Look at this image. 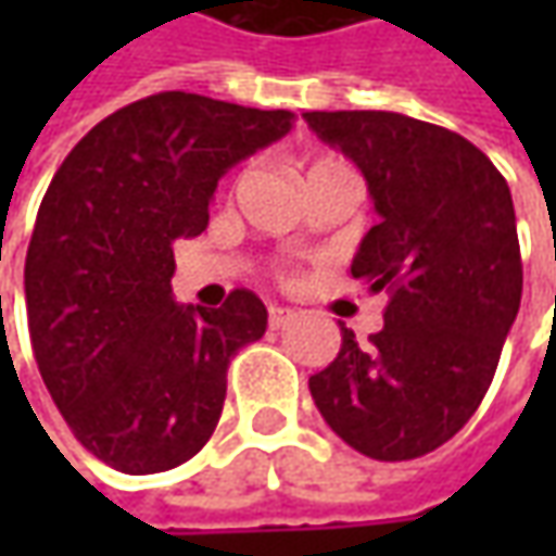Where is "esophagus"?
Wrapping results in <instances>:
<instances>
[{"label": "esophagus", "mask_w": 556, "mask_h": 556, "mask_svg": "<svg viewBox=\"0 0 556 556\" xmlns=\"http://www.w3.org/2000/svg\"><path fill=\"white\" fill-rule=\"evenodd\" d=\"M293 318H296V312L293 309H285V306H271V309H268V328H271V331H281V328H288Z\"/></svg>", "instance_id": "1"}]
</instances>
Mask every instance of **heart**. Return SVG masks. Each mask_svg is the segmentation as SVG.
Listing matches in <instances>:
<instances>
[{
  "instance_id": "b5f03b06",
  "label": "heart",
  "mask_w": 556,
  "mask_h": 556,
  "mask_svg": "<svg viewBox=\"0 0 556 556\" xmlns=\"http://www.w3.org/2000/svg\"><path fill=\"white\" fill-rule=\"evenodd\" d=\"M343 169H350V166L340 161V157H331V154L315 157V161L306 163V182L309 179H321V176H331V173H343Z\"/></svg>"
}]
</instances>
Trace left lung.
Returning <instances> with one entry per match:
<instances>
[{"instance_id": "1", "label": "left lung", "mask_w": 556, "mask_h": 556, "mask_svg": "<svg viewBox=\"0 0 556 556\" xmlns=\"http://www.w3.org/2000/svg\"><path fill=\"white\" fill-rule=\"evenodd\" d=\"M309 129L362 169L380 223L353 278L387 293L383 328L340 353L309 393L337 437L374 460L439 448L480 408L520 296L523 263L504 176L477 144L390 111H309Z\"/></svg>"}]
</instances>
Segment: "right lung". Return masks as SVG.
<instances>
[{"mask_svg": "<svg viewBox=\"0 0 556 556\" xmlns=\"http://www.w3.org/2000/svg\"><path fill=\"white\" fill-rule=\"evenodd\" d=\"M290 111L157 92L92 126L36 213L24 293L39 374L74 437L123 473H161L213 437L235 353L266 333L253 290L173 300V241L198 238L225 173Z\"/></svg>", "mask_w": 556, "mask_h": 556, "instance_id": "1", "label": "right lung"}]
</instances>
